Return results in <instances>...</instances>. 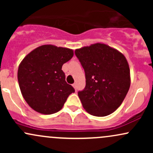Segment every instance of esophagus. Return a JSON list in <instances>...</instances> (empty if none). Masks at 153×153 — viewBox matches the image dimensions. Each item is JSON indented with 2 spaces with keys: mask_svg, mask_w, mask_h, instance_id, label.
<instances>
[{
  "mask_svg": "<svg viewBox=\"0 0 153 153\" xmlns=\"http://www.w3.org/2000/svg\"><path fill=\"white\" fill-rule=\"evenodd\" d=\"M73 85V88H75V91H76V90H77V87H76V83H73V85Z\"/></svg>",
  "mask_w": 153,
  "mask_h": 153,
  "instance_id": "obj_1",
  "label": "esophagus"
}]
</instances>
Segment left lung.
<instances>
[{"mask_svg": "<svg viewBox=\"0 0 153 153\" xmlns=\"http://www.w3.org/2000/svg\"><path fill=\"white\" fill-rule=\"evenodd\" d=\"M85 73V87L79 91L82 107L96 117H106L120 106L130 87V71L122 52L96 43L75 51Z\"/></svg>", "mask_w": 153, "mask_h": 153, "instance_id": "8db88e82", "label": "left lung"}]
</instances>
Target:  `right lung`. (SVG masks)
I'll return each mask as SVG.
<instances>
[{"mask_svg": "<svg viewBox=\"0 0 153 153\" xmlns=\"http://www.w3.org/2000/svg\"><path fill=\"white\" fill-rule=\"evenodd\" d=\"M73 50L45 45L36 47L22 59L18 69V81L26 102L43 114L59 111L70 94L75 92L67 83L62 71L64 63L73 57Z\"/></svg>", "mask_w": 153, "mask_h": 153, "instance_id": "right-lung-1", "label": "right lung"}]
</instances>
